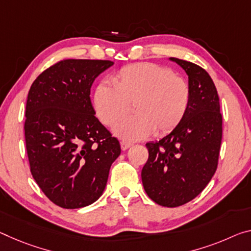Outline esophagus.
Instances as JSON below:
<instances>
[{"instance_id":"34e87169","label":"esophagus","mask_w":251,"mask_h":251,"mask_svg":"<svg viewBox=\"0 0 251 251\" xmlns=\"http://www.w3.org/2000/svg\"><path fill=\"white\" fill-rule=\"evenodd\" d=\"M130 146H132V143H128V142H121V147H122L123 151L128 150Z\"/></svg>"}]
</instances>
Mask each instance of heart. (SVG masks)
<instances>
[{
	"instance_id": "1",
	"label": "heart",
	"mask_w": 251,
	"mask_h": 251,
	"mask_svg": "<svg viewBox=\"0 0 251 251\" xmlns=\"http://www.w3.org/2000/svg\"><path fill=\"white\" fill-rule=\"evenodd\" d=\"M94 93V108L106 126H113L133 103L135 115L115 125L126 141H141L154 132L165 135L181 124L188 113L191 91L185 80L165 67L138 62L122 68Z\"/></svg>"
}]
</instances>
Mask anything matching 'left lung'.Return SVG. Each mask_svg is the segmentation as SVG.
<instances>
[{"instance_id":"left-lung-1","label":"left lung","mask_w":251,"mask_h":251,"mask_svg":"<svg viewBox=\"0 0 251 251\" xmlns=\"http://www.w3.org/2000/svg\"><path fill=\"white\" fill-rule=\"evenodd\" d=\"M185 71L191 91L185 117L158 142L146 144L149 160L142 170L145 192L155 203L176 208L199 196L218 166L222 116L217 88L196 63L170 58Z\"/></svg>"}]
</instances>
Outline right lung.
<instances>
[{"label": "right lung", "mask_w": 251, "mask_h": 251, "mask_svg": "<svg viewBox=\"0 0 251 251\" xmlns=\"http://www.w3.org/2000/svg\"><path fill=\"white\" fill-rule=\"evenodd\" d=\"M113 65L61 60L39 75L27 94L25 135L31 174L61 208L97 201L121 154L118 140L95 116L90 100L95 79Z\"/></svg>", "instance_id": "add662e5"}]
</instances>
